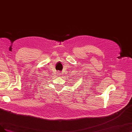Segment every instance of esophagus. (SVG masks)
Listing matches in <instances>:
<instances>
[{
  "instance_id": "obj_1",
  "label": "esophagus",
  "mask_w": 132,
  "mask_h": 132,
  "mask_svg": "<svg viewBox=\"0 0 132 132\" xmlns=\"http://www.w3.org/2000/svg\"><path fill=\"white\" fill-rule=\"evenodd\" d=\"M57 76H60V75H61V73H60V72H58L57 73Z\"/></svg>"
}]
</instances>
